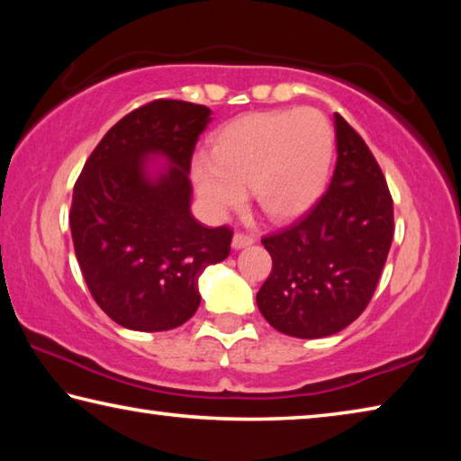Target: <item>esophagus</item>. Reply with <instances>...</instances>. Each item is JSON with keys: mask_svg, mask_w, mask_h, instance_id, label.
<instances>
[{"mask_svg": "<svg viewBox=\"0 0 461 461\" xmlns=\"http://www.w3.org/2000/svg\"><path fill=\"white\" fill-rule=\"evenodd\" d=\"M254 241H256L254 236H249V233H244V231H238L236 236H233V240H231V246L236 248V249H241V248H246V246H252Z\"/></svg>", "mask_w": 461, "mask_h": 461, "instance_id": "esophagus-1", "label": "esophagus"}]
</instances>
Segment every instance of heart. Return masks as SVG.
I'll list each match as a JSON object with an SVG mask.
<instances>
[{"instance_id":"heart-1","label":"heart","mask_w":461,"mask_h":461,"mask_svg":"<svg viewBox=\"0 0 461 461\" xmlns=\"http://www.w3.org/2000/svg\"><path fill=\"white\" fill-rule=\"evenodd\" d=\"M335 134L313 107L252 112L231 120L197 156L191 178L207 212L220 215L244 199V189L272 221H291L321 197Z\"/></svg>"}]
</instances>
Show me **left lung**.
Here are the masks:
<instances>
[{
    "label": "left lung",
    "mask_w": 461,
    "mask_h": 461,
    "mask_svg": "<svg viewBox=\"0 0 461 461\" xmlns=\"http://www.w3.org/2000/svg\"><path fill=\"white\" fill-rule=\"evenodd\" d=\"M338 162L330 189L286 230L262 238L272 272L256 294L280 333L333 335L368 307L394 236L386 178L362 136L333 115Z\"/></svg>",
    "instance_id": "left-lung-1"
}]
</instances>
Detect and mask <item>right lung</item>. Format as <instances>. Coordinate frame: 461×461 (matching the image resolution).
I'll return each instance as SVG.
<instances>
[{
	"instance_id": "add662e5",
	"label": "right lung",
	"mask_w": 461,
	"mask_h": 461,
	"mask_svg": "<svg viewBox=\"0 0 461 461\" xmlns=\"http://www.w3.org/2000/svg\"><path fill=\"white\" fill-rule=\"evenodd\" d=\"M212 109L156 99L101 138L73 189L71 233L91 296L115 323L167 331L194 315L199 276L230 256L228 225L191 215V158ZM171 165L152 179L147 158Z\"/></svg>"
}]
</instances>
